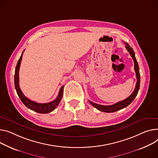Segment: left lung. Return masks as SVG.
Returning <instances> with one entry per match:
<instances>
[{
	"mask_svg": "<svg viewBox=\"0 0 158 158\" xmlns=\"http://www.w3.org/2000/svg\"><path fill=\"white\" fill-rule=\"evenodd\" d=\"M126 44V48L128 50V51L130 52V54L134 61V69L135 71L136 72V77L137 79V81L136 83V86L133 91V92L131 93V95L128 97L127 98H126L124 100H122L121 102H119L118 103H115L114 105H111V106H102V105L97 104L95 103H93L91 101H89L92 106L99 110L100 111L104 112H114L118 110H119L122 109H124L127 107L133 101L136 96L137 95V93L139 92V88H140V72H139V67L137 60H136L135 55V52L133 50V49L129 46L128 44L125 43Z\"/></svg>",
	"mask_w": 158,
	"mask_h": 158,
	"instance_id": "obj_1",
	"label": "left lung"
}]
</instances>
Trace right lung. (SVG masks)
Segmentation results:
<instances>
[{
    "instance_id": "add662e5",
    "label": "right lung",
    "mask_w": 158,
    "mask_h": 158,
    "mask_svg": "<svg viewBox=\"0 0 158 158\" xmlns=\"http://www.w3.org/2000/svg\"><path fill=\"white\" fill-rule=\"evenodd\" d=\"M24 51L22 52V54L21 55L19 59L18 60V61L17 63V65L15 69V88L17 92V94L18 97H19L20 100L23 103L25 106L28 107L29 109L32 110L36 112L40 113V114H47L52 112L54 110L56 107L58 106L60 102L61 101L62 97H63V93H64V86H62L60 88L58 95L57 98L54 100L53 101L50 102L49 103H37L35 102L31 101L27 98L21 91V89L19 86V70L20 67L21 61L22 60V56Z\"/></svg>"
}]
</instances>
